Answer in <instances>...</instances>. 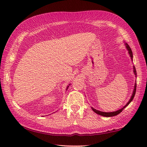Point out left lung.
Instances as JSON below:
<instances>
[{
    "mask_svg": "<svg viewBox=\"0 0 147 147\" xmlns=\"http://www.w3.org/2000/svg\"><path fill=\"white\" fill-rule=\"evenodd\" d=\"M126 48L127 49V50H128L129 51V54L131 56V59L133 58V53H132V51H131V48L129 47V46L127 44V43H126ZM133 69H134V73L135 74V75H136V68L135 66H133ZM136 83H135V88H134V90H133V95L131 96V97L129 101L127 102V104L124 106V107L123 108H122L121 109H119V110H118L117 111H115V112H101V111H97L96 110V109H93V107H92V110L94 111L95 113L98 114L99 115H103V116H105V117H112V116H115V115H116L119 114H120L121 112L123 111V109L125 108L127 105H128L130 102H131L133 100V99L134 98V96H135V95L136 93Z\"/></svg>",
    "mask_w": 147,
    "mask_h": 147,
    "instance_id": "1",
    "label": "left lung"
}]
</instances>
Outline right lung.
I'll list each match as a JSON object with an SVG mask.
<instances>
[{
	"label": "right lung",
	"instance_id": "add662e5",
	"mask_svg": "<svg viewBox=\"0 0 147 147\" xmlns=\"http://www.w3.org/2000/svg\"><path fill=\"white\" fill-rule=\"evenodd\" d=\"M68 87H69V86H67V88H68Z\"/></svg>",
	"mask_w": 147,
	"mask_h": 147
}]
</instances>
